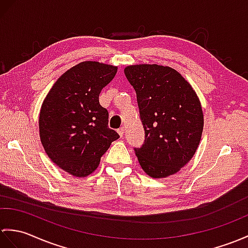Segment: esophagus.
Returning <instances> with one entry per match:
<instances>
[{
    "label": "esophagus",
    "instance_id": "1",
    "mask_svg": "<svg viewBox=\"0 0 248 248\" xmlns=\"http://www.w3.org/2000/svg\"><path fill=\"white\" fill-rule=\"evenodd\" d=\"M124 130H125V129L124 128V126H122V128H119V129L117 130L118 134H119L120 136H122V137H123V136H124Z\"/></svg>",
    "mask_w": 248,
    "mask_h": 248
}]
</instances>
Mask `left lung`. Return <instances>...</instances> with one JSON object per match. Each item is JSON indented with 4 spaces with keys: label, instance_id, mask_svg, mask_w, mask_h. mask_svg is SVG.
Instances as JSON below:
<instances>
[{
    "label": "left lung",
    "instance_id": "obj_1",
    "mask_svg": "<svg viewBox=\"0 0 248 248\" xmlns=\"http://www.w3.org/2000/svg\"><path fill=\"white\" fill-rule=\"evenodd\" d=\"M136 92L145 141L134 148L138 162L154 178L176 173L192 158L202 137L204 117L195 92L169 66L125 67Z\"/></svg>",
    "mask_w": 248,
    "mask_h": 248
}]
</instances>
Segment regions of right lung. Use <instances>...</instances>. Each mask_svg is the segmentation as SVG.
Returning <instances> with one entry per match:
<instances>
[{
	"label": "right lung",
	"instance_id": "right-lung-1",
	"mask_svg": "<svg viewBox=\"0 0 248 248\" xmlns=\"http://www.w3.org/2000/svg\"><path fill=\"white\" fill-rule=\"evenodd\" d=\"M116 72V66L99 62L79 63L57 80L43 101L39 128L44 150L74 176L91 174L119 138L108 128V113L99 103L100 92Z\"/></svg>",
	"mask_w": 248,
	"mask_h": 248
}]
</instances>
